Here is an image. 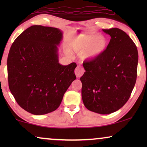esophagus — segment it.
<instances>
[{"label":"esophagus","instance_id":"esophagus-1","mask_svg":"<svg viewBox=\"0 0 147 147\" xmlns=\"http://www.w3.org/2000/svg\"><path fill=\"white\" fill-rule=\"evenodd\" d=\"M84 71H85V70H84V67H82V65H78L77 67H76L75 69V74L76 77L77 78L81 77V76L84 74Z\"/></svg>","mask_w":147,"mask_h":147}]
</instances>
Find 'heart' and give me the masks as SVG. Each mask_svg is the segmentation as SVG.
I'll list each match as a JSON object with an SVG mask.
<instances>
[{
  "label": "heart",
  "instance_id": "b5f03b06",
  "mask_svg": "<svg viewBox=\"0 0 147 147\" xmlns=\"http://www.w3.org/2000/svg\"><path fill=\"white\" fill-rule=\"evenodd\" d=\"M107 43L105 39L98 35H81L72 43V48L81 53L84 60L92 59L99 56L106 49Z\"/></svg>",
  "mask_w": 147,
  "mask_h": 147
}]
</instances>
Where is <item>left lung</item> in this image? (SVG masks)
<instances>
[{
    "instance_id": "1",
    "label": "left lung",
    "mask_w": 147,
    "mask_h": 147,
    "mask_svg": "<svg viewBox=\"0 0 147 147\" xmlns=\"http://www.w3.org/2000/svg\"><path fill=\"white\" fill-rule=\"evenodd\" d=\"M111 37L99 56L84 61L80 78L82 97L90 111L108 114L121 108L129 99L137 76L138 54L130 37L118 28L102 29Z\"/></svg>"
}]
</instances>
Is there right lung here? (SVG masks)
I'll return each mask as SVG.
<instances>
[{
    "mask_svg": "<svg viewBox=\"0 0 147 147\" xmlns=\"http://www.w3.org/2000/svg\"><path fill=\"white\" fill-rule=\"evenodd\" d=\"M61 39L59 29L33 25L12 44L7 59L9 89L29 113L42 115L55 110L76 80V63H59L57 45Z\"/></svg>",
    "mask_w": 147,
    "mask_h": 147,
    "instance_id": "obj_1",
    "label": "right lung"
}]
</instances>
